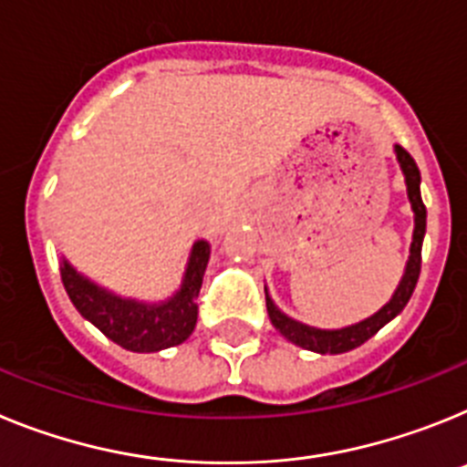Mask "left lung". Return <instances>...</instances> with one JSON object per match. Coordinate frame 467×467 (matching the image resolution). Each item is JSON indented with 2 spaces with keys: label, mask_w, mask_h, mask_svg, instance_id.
<instances>
[{
  "label": "left lung",
  "mask_w": 467,
  "mask_h": 467,
  "mask_svg": "<svg viewBox=\"0 0 467 467\" xmlns=\"http://www.w3.org/2000/svg\"><path fill=\"white\" fill-rule=\"evenodd\" d=\"M397 160H400V166H402L404 178H407V192L409 202H411L413 216H416V228H413V242H411V256H409L407 263V273H404L402 282L397 286L395 296L390 298V303H385L376 315H371L368 319L359 324H352V327H346V329H336V331H322V329H312V327H306V324L296 322V319L286 317L284 312H279L275 307V303L270 301V296L265 291V306L267 315H270V322L275 324V329L289 338L296 346L306 348V350L312 352H322V355H338V352H348L352 348L362 346L367 343L371 336L379 334L385 324L395 319L400 312L404 310V306L411 298L413 289H416V282H419L420 275V249H423V237H425V204L420 200V171L413 157L409 155L402 145H395Z\"/></svg>",
  "instance_id": "left-lung-1"
}]
</instances>
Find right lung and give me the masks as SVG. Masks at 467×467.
Returning a JSON list of instances; mask_svg holds the SVG:
<instances>
[{
    "label": "right lung",
    "instance_id": "right-lung-1",
    "mask_svg": "<svg viewBox=\"0 0 467 467\" xmlns=\"http://www.w3.org/2000/svg\"><path fill=\"white\" fill-rule=\"evenodd\" d=\"M206 263H209V244L197 242L190 254L183 286L171 301L160 306H145L108 294L82 275H77L67 261H63L60 277L79 315L87 317L93 327H99L117 346L131 352H157L183 343L194 331L197 312H200L197 294H200Z\"/></svg>",
    "mask_w": 467,
    "mask_h": 467
}]
</instances>
